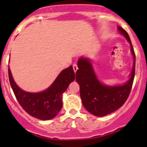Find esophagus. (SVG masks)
<instances>
[{
	"mask_svg": "<svg viewBox=\"0 0 147 147\" xmlns=\"http://www.w3.org/2000/svg\"><path fill=\"white\" fill-rule=\"evenodd\" d=\"M78 65H73V69H74V71H75V72H76V71L78 70Z\"/></svg>",
	"mask_w": 147,
	"mask_h": 147,
	"instance_id": "1",
	"label": "esophagus"
}]
</instances>
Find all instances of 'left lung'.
<instances>
[{
	"mask_svg": "<svg viewBox=\"0 0 147 147\" xmlns=\"http://www.w3.org/2000/svg\"><path fill=\"white\" fill-rule=\"evenodd\" d=\"M118 31L125 37L130 44L134 58L133 68L129 79L121 85H107L99 80L90 59L80 57L78 60L76 81L80 85V93L82 105L92 115L104 117L121 107L129 95L135 74V54L128 33L118 26Z\"/></svg>",
	"mask_w": 147,
	"mask_h": 147,
	"instance_id": "obj_1",
	"label": "left lung"
}]
</instances>
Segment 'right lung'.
<instances>
[{
    "instance_id": "obj_1",
    "label": "right lung",
    "mask_w": 147,
    "mask_h": 147,
    "mask_svg": "<svg viewBox=\"0 0 147 147\" xmlns=\"http://www.w3.org/2000/svg\"><path fill=\"white\" fill-rule=\"evenodd\" d=\"M8 76L15 96L23 109L37 119L49 120L61 110L63 94L75 80V72L72 65L63 69L53 84L40 92H29L20 89L15 82L9 67Z\"/></svg>"
}]
</instances>
